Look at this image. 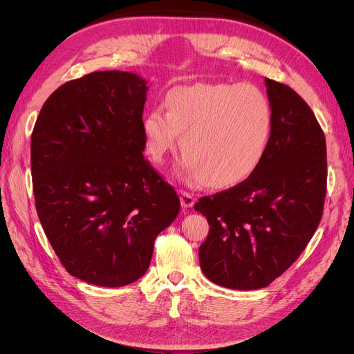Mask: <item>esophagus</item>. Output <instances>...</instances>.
Returning <instances> with one entry per match:
<instances>
[{
  "label": "esophagus",
  "mask_w": 354,
  "mask_h": 354,
  "mask_svg": "<svg viewBox=\"0 0 354 354\" xmlns=\"http://www.w3.org/2000/svg\"><path fill=\"white\" fill-rule=\"evenodd\" d=\"M180 203L183 208H192L195 205V198L194 195L187 194V192H180Z\"/></svg>",
  "instance_id": "obj_1"
}]
</instances>
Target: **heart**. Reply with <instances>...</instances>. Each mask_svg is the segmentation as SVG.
I'll return each mask as SVG.
<instances>
[{
  "instance_id": "1",
  "label": "heart",
  "mask_w": 354,
  "mask_h": 354,
  "mask_svg": "<svg viewBox=\"0 0 354 354\" xmlns=\"http://www.w3.org/2000/svg\"><path fill=\"white\" fill-rule=\"evenodd\" d=\"M165 112L142 121L146 149L155 162L180 145L186 152L178 174L190 183L226 189L250 178L269 151L273 111L267 95L250 84H195L165 94Z\"/></svg>"
}]
</instances>
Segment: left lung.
Segmentation results:
<instances>
[{
  "mask_svg": "<svg viewBox=\"0 0 354 354\" xmlns=\"http://www.w3.org/2000/svg\"><path fill=\"white\" fill-rule=\"evenodd\" d=\"M273 133L261 165L243 183L201 198L209 233L201 269L230 289L269 286L304 251L324 212L326 142L315 113L285 84L264 78Z\"/></svg>",
  "mask_w": 354,
  "mask_h": 354,
  "instance_id": "obj_1",
  "label": "left lung"
}]
</instances>
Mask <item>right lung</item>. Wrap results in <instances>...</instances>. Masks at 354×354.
<instances>
[{
	"label": "right lung",
	"instance_id": "1",
	"mask_svg": "<svg viewBox=\"0 0 354 354\" xmlns=\"http://www.w3.org/2000/svg\"><path fill=\"white\" fill-rule=\"evenodd\" d=\"M147 90L134 72L88 73L50 95L32 133L41 226L65 269L91 285L140 279L180 211L174 189L143 156Z\"/></svg>",
	"mask_w": 354,
	"mask_h": 354
}]
</instances>
